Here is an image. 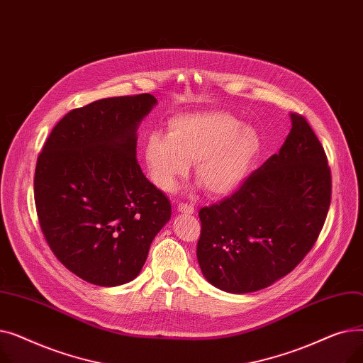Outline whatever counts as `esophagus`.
<instances>
[{
	"instance_id": "esophagus-1",
	"label": "esophagus",
	"mask_w": 363,
	"mask_h": 363,
	"mask_svg": "<svg viewBox=\"0 0 363 363\" xmlns=\"http://www.w3.org/2000/svg\"><path fill=\"white\" fill-rule=\"evenodd\" d=\"M178 212L181 213H186V215H194L196 208L193 204H186V203H179L178 204Z\"/></svg>"
}]
</instances>
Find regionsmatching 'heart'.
I'll return each instance as SVG.
<instances>
[{
  "instance_id": "1",
  "label": "heart",
  "mask_w": 363,
  "mask_h": 363,
  "mask_svg": "<svg viewBox=\"0 0 363 363\" xmlns=\"http://www.w3.org/2000/svg\"><path fill=\"white\" fill-rule=\"evenodd\" d=\"M167 132H151L144 144L150 178L163 191H172L196 164V179L207 194H231L260 151L256 130L225 111L184 114L170 121Z\"/></svg>"
}]
</instances>
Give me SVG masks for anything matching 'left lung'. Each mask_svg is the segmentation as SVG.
Masks as SVG:
<instances>
[{
	"label": "left lung",
	"mask_w": 363,
	"mask_h": 363,
	"mask_svg": "<svg viewBox=\"0 0 363 363\" xmlns=\"http://www.w3.org/2000/svg\"><path fill=\"white\" fill-rule=\"evenodd\" d=\"M278 155L237 191L200 208L197 259L219 290L244 294L290 274L316 242L331 203L325 151L301 114Z\"/></svg>",
	"instance_id": "obj_1"
}]
</instances>
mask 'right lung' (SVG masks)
I'll use <instances>...</instances> for the list:
<instances>
[{
	"label": "right lung",
	"mask_w": 363,
	"mask_h": 363,
	"mask_svg": "<svg viewBox=\"0 0 363 363\" xmlns=\"http://www.w3.org/2000/svg\"><path fill=\"white\" fill-rule=\"evenodd\" d=\"M151 94L97 100L70 110L38 156V220L54 256L84 281L116 287L135 278L170 219L169 199L137 160V128Z\"/></svg>",
	"instance_id": "right-lung-1"
}]
</instances>
